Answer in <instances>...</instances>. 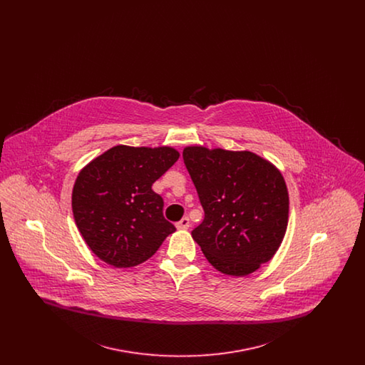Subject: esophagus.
<instances>
[{"label":"esophagus","mask_w":365,"mask_h":365,"mask_svg":"<svg viewBox=\"0 0 365 365\" xmlns=\"http://www.w3.org/2000/svg\"><path fill=\"white\" fill-rule=\"evenodd\" d=\"M189 226H190V220H189L187 216H185L183 219H180V220L176 223V227L180 228V230H186V228H189Z\"/></svg>","instance_id":"esophagus-1"}]
</instances>
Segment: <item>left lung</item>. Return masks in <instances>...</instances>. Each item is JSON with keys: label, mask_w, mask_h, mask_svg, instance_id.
I'll list each match as a JSON object with an SVG mask.
<instances>
[{"label": "left lung", "mask_w": 365, "mask_h": 365, "mask_svg": "<svg viewBox=\"0 0 365 365\" xmlns=\"http://www.w3.org/2000/svg\"><path fill=\"white\" fill-rule=\"evenodd\" d=\"M183 161L204 220L191 231L220 272L245 277L271 260L289 220V192L278 168L252 152L187 146Z\"/></svg>", "instance_id": "8db88e82"}]
</instances>
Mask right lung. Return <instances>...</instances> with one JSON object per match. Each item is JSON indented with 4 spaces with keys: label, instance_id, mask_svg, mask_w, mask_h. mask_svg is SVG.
<instances>
[{
    "label": "right lung",
    "instance_id": "right-lung-1",
    "mask_svg": "<svg viewBox=\"0 0 365 365\" xmlns=\"http://www.w3.org/2000/svg\"><path fill=\"white\" fill-rule=\"evenodd\" d=\"M179 158L174 148L118 145L90 161L72 190L75 223L91 252L116 268L150 259L175 226L153 183Z\"/></svg>",
    "mask_w": 365,
    "mask_h": 365
}]
</instances>
